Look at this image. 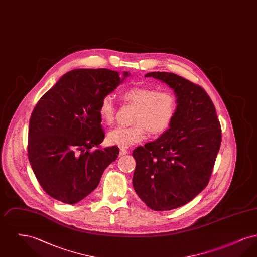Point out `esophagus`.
<instances>
[{
    "mask_svg": "<svg viewBox=\"0 0 257 257\" xmlns=\"http://www.w3.org/2000/svg\"><path fill=\"white\" fill-rule=\"evenodd\" d=\"M128 153V151L125 149V148H120V150H119V156H123V155H125V154H127Z\"/></svg>",
    "mask_w": 257,
    "mask_h": 257,
    "instance_id": "34e87169",
    "label": "esophagus"
}]
</instances>
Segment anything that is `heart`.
Returning a JSON list of instances; mask_svg holds the SVG:
<instances>
[{
  "mask_svg": "<svg viewBox=\"0 0 257 257\" xmlns=\"http://www.w3.org/2000/svg\"><path fill=\"white\" fill-rule=\"evenodd\" d=\"M122 97L137 107L132 126H119L111 130L107 140L111 146L126 148L142 142L146 130L150 134H160L171 124L176 110V98L170 91H158L147 86H133L123 92ZM98 113L101 120L111 124L115 108L110 95L102 98Z\"/></svg>",
  "mask_w": 257,
  "mask_h": 257,
  "instance_id": "1",
  "label": "heart"
}]
</instances>
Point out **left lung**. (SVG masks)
Returning a JSON list of instances; mask_svg holds the SVG:
<instances>
[{"label":"left lung","mask_w":257,"mask_h":257,"mask_svg":"<svg viewBox=\"0 0 257 257\" xmlns=\"http://www.w3.org/2000/svg\"><path fill=\"white\" fill-rule=\"evenodd\" d=\"M167 84L176 97L169 129L133 151L137 195L154 211L183 206L209 182L220 150L221 130L216 109L205 90L169 72H149Z\"/></svg>","instance_id":"1"}]
</instances>
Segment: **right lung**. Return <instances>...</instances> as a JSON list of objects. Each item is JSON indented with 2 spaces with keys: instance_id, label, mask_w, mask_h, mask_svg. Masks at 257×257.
Wrapping results in <instances>:
<instances>
[{
  "instance_id": "1",
  "label": "right lung",
  "mask_w": 257,
  "mask_h": 257,
  "mask_svg": "<svg viewBox=\"0 0 257 257\" xmlns=\"http://www.w3.org/2000/svg\"><path fill=\"white\" fill-rule=\"evenodd\" d=\"M129 76L106 68L74 69L38 101L29 124L28 155L51 197L66 204L81 201L117 158L118 147H100L105 133L98 108ZM94 146L98 149L90 152Z\"/></svg>"
}]
</instances>
